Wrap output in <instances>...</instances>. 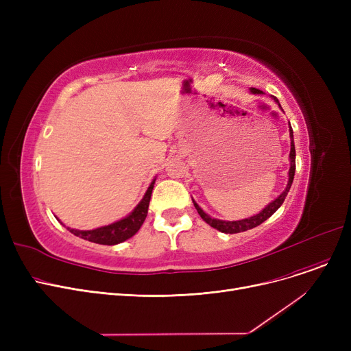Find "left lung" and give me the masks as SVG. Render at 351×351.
<instances>
[{
    "label": "left lung",
    "instance_id": "8db88e82",
    "mask_svg": "<svg viewBox=\"0 0 351 351\" xmlns=\"http://www.w3.org/2000/svg\"><path fill=\"white\" fill-rule=\"evenodd\" d=\"M250 92H252V94H263V92H262L261 89H256V88H250ZM271 98H273V101H274L276 104H278V105L280 106L278 98H276V97H271ZM280 109H282V106H280ZM289 132H290V155H289V159H290V169H289V182H287L286 189H285L278 197H276L273 202H270V204H269L261 213H257V215H254V216H250V217H247V219L233 220V222H230V220H219V219L210 217L209 215H206L204 210H202L200 206L192 199V200H193V205H195V208H196V210H197V213L200 215V217L204 219L208 225H210L213 229H216V230H219V232H222V233H241V232H246V230H249V229H253V228H256V226L262 225V223L265 222V220H267L276 210H278V209L283 205V202H285V199H286V196H287V193H289V191H290V188H291L294 172H296V149H294L293 129H291L290 122H289Z\"/></svg>",
    "mask_w": 351,
    "mask_h": 351
}]
</instances>
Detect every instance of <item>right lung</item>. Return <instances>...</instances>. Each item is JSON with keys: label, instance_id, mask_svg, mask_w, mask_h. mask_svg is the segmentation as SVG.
<instances>
[{"label": "right lung", "instance_id": "right-lung-1", "mask_svg": "<svg viewBox=\"0 0 351 351\" xmlns=\"http://www.w3.org/2000/svg\"><path fill=\"white\" fill-rule=\"evenodd\" d=\"M155 180L156 179L152 180V183L149 185V188H147L146 193L143 195L138 206L126 217L118 220V222L110 223L108 226L98 228V229H92V230H78V229H71V228H66V229L75 236L85 239V241L98 243V245L112 246V245L125 242L126 239L132 237L141 229L142 223L145 222L146 215H147V208H149V200H151Z\"/></svg>", "mask_w": 351, "mask_h": 351}]
</instances>
